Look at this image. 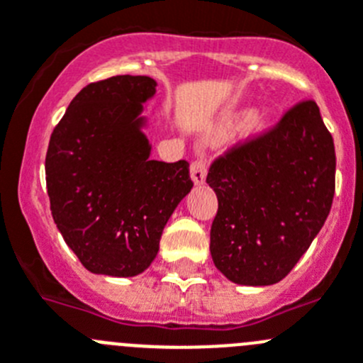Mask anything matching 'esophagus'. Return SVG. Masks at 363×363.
<instances>
[{"instance_id":"34e87169","label":"esophagus","mask_w":363,"mask_h":363,"mask_svg":"<svg viewBox=\"0 0 363 363\" xmlns=\"http://www.w3.org/2000/svg\"><path fill=\"white\" fill-rule=\"evenodd\" d=\"M206 174H208V166H206L204 159H197V161L191 162V179H194L195 184H204Z\"/></svg>"}]
</instances>
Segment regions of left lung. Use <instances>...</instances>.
<instances>
[{
  "mask_svg": "<svg viewBox=\"0 0 363 363\" xmlns=\"http://www.w3.org/2000/svg\"><path fill=\"white\" fill-rule=\"evenodd\" d=\"M335 172V143L313 99L218 155L206 177L218 199L210 233L217 269L244 286L280 282L324 226Z\"/></svg>",
  "mask_w": 363,
  "mask_h": 363,
  "instance_id": "1",
  "label": "left lung"
}]
</instances>
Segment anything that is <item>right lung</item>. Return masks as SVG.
<instances>
[{"label":"right lung","mask_w":363,"mask_h":363,"mask_svg":"<svg viewBox=\"0 0 363 363\" xmlns=\"http://www.w3.org/2000/svg\"><path fill=\"white\" fill-rule=\"evenodd\" d=\"M155 86L148 76L86 84L50 135L45 175L52 217L81 264L97 275L143 273L194 186L184 159H148L139 113Z\"/></svg>","instance_id":"obj_1"}]
</instances>
